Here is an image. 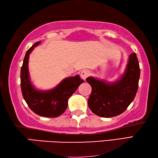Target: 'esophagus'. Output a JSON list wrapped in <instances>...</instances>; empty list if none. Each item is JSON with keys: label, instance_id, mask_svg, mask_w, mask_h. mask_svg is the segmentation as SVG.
Wrapping results in <instances>:
<instances>
[{"label": "esophagus", "instance_id": "obj_1", "mask_svg": "<svg viewBox=\"0 0 158 158\" xmlns=\"http://www.w3.org/2000/svg\"><path fill=\"white\" fill-rule=\"evenodd\" d=\"M89 75H90V72L89 71H87V70H83V71H82V72L81 73V78L85 80L89 76Z\"/></svg>", "mask_w": 158, "mask_h": 158}]
</instances>
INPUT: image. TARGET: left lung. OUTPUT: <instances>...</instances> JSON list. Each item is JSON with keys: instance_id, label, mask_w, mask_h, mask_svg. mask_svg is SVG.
I'll use <instances>...</instances> for the list:
<instances>
[{"instance_id": "obj_1", "label": "left lung", "mask_w": 158, "mask_h": 158, "mask_svg": "<svg viewBox=\"0 0 158 158\" xmlns=\"http://www.w3.org/2000/svg\"><path fill=\"white\" fill-rule=\"evenodd\" d=\"M140 68L136 53L130 55L125 74L112 84L89 77L87 82L92 92L88 106L93 113L101 117L111 118L123 113L132 102L137 92Z\"/></svg>"}]
</instances>
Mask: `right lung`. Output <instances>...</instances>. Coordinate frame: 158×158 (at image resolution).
Instances as JSON below:
<instances>
[{
  "mask_svg": "<svg viewBox=\"0 0 158 158\" xmlns=\"http://www.w3.org/2000/svg\"><path fill=\"white\" fill-rule=\"evenodd\" d=\"M40 43L33 44L26 53L21 68V88L23 97L31 110L43 117L56 118L66 110L69 97L84 81L79 76H76L64 79L57 87L49 91L35 89L29 80L28 62L30 52Z\"/></svg>",
  "mask_w": 158,
  "mask_h": 158,
  "instance_id": "right-lung-1",
  "label": "right lung"
}]
</instances>
